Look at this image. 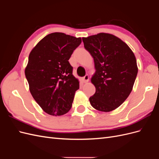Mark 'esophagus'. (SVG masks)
Returning a JSON list of instances; mask_svg holds the SVG:
<instances>
[{
	"instance_id": "esophagus-1",
	"label": "esophagus",
	"mask_w": 159,
	"mask_h": 159,
	"mask_svg": "<svg viewBox=\"0 0 159 159\" xmlns=\"http://www.w3.org/2000/svg\"><path fill=\"white\" fill-rule=\"evenodd\" d=\"M83 80V81L84 83H87L89 81V75H85L84 78H82Z\"/></svg>"
}]
</instances>
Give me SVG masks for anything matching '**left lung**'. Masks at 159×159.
<instances>
[{"instance_id":"1","label":"left lung","mask_w":159,"mask_h":159,"mask_svg":"<svg viewBox=\"0 0 159 159\" xmlns=\"http://www.w3.org/2000/svg\"><path fill=\"white\" fill-rule=\"evenodd\" d=\"M82 40L93 57L95 69L91 78L95 93L89 102L95 109L109 112L119 107L131 92L138 72L136 57L125 42L111 34L99 33Z\"/></svg>"}]
</instances>
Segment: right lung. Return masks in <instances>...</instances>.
<instances>
[{
    "instance_id": "right-lung-1",
    "label": "right lung",
    "mask_w": 159,
    "mask_h": 159,
    "mask_svg": "<svg viewBox=\"0 0 159 159\" xmlns=\"http://www.w3.org/2000/svg\"><path fill=\"white\" fill-rule=\"evenodd\" d=\"M81 38L54 32L46 36L30 52L25 75L33 98L44 112L54 116L71 107L79 80L72 74L69 59Z\"/></svg>"
}]
</instances>
